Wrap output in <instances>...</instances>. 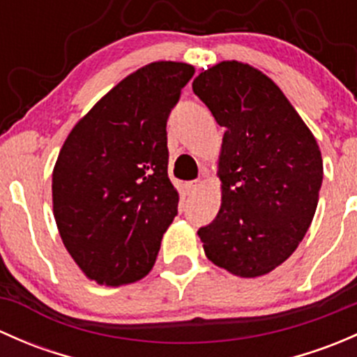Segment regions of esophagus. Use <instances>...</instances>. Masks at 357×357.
I'll use <instances>...</instances> for the list:
<instances>
[{"label":"esophagus","mask_w":357,"mask_h":357,"mask_svg":"<svg viewBox=\"0 0 357 357\" xmlns=\"http://www.w3.org/2000/svg\"><path fill=\"white\" fill-rule=\"evenodd\" d=\"M199 188H200V181H199V179H195V181H188L185 185V190H186V193H188V195L195 193Z\"/></svg>","instance_id":"esophagus-1"}]
</instances>
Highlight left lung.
Here are the masks:
<instances>
[{"instance_id": "8db88e82", "label": "left lung", "mask_w": 357, "mask_h": 357, "mask_svg": "<svg viewBox=\"0 0 357 357\" xmlns=\"http://www.w3.org/2000/svg\"><path fill=\"white\" fill-rule=\"evenodd\" d=\"M192 86L225 128L221 208L199 229L205 255L242 278L268 275L294 254L314 218L318 143L282 89L248 63L221 62Z\"/></svg>"}]
</instances>
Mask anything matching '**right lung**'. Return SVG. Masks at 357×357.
<instances>
[{
  "label": "right lung",
  "mask_w": 357,
  "mask_h": 357,
  "mask_svg": "<svg viewBox=\"0 0 357 357\" xmlns=\"http://www.w3.org/2000/svg\"><path fill=\"white\" fill-rule=\"evenodd\" d=\"M193 74L183 62L138 68L74 126L60 150L53 214L68 254L100 285L149 275L178 214L165 126Z\"/></svg>",
  "instance_id": "add662e5"
}]
</instances>
